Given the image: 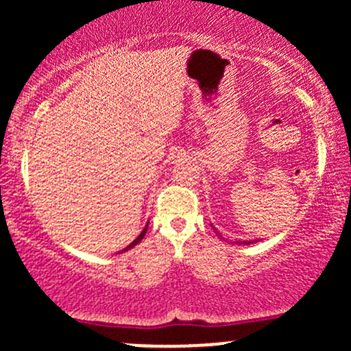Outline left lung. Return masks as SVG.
Wrapping results in <instances>:
<instances>
[{
    "mask_svg": "<svg viewBox=\"0 0 351 351\" xmlns=\"http://www.w3.org/2000/svg\"><path fill=\"white\" fill-rule=\"evenodd\" d=\"M254 241H245V243H243V244H252Z\"/></svg>",
    "mask_w": 351,
    "mask_h": 351,
    "instance_id": "left-lung-1",
    "label": "left lung"
}]
</instances>
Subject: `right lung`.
I'll return each instance as SVG.
<instances>
[{"mask_svg": "<svg viewBox=\"0 0 351 351\" xmlns=\"http://www.w3.org/2000/svg\"><path fill=\"white\" fill-rule=\"evenodd\" d=\"M147 229H148V224H147V226H145V229H143V231H142V232H140V236H138V237H136V239L134 241V243H132L130 245H127V247H125L122 252H125V251H128V249H132V247H135V245H136V244H138V243H140V241H142V239H143V236H145V232H147Z\"/></svg>", "mask_w": 351, "mask_h": 351, "instance_id": "1", "label": "right lung"}]
</instances>
